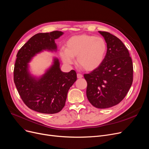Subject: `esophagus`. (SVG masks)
<instances>
[{
    "instance_id": "esophagus-1",
    "label": "esophagus",
    "mask_w": 149,
    "mask_h": 149,
    "mask_svg": "<svg viewBox=\"0 0 149 149\" xmlns=\"http://www.w3.org/2000/svg\"><path fill=\"white\" fill-rule=\"evenodd\" d=\"M77 78H78V79H81L83 77V75L81 74H79V73L77 74Z\"/></svg>"
}]
</instances>
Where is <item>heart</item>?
<instances>
[{
	"mask_svg": "<svg viewBox=\"0 0 149 149\" xmlns=\"http://www.w3.org/2000/svg\"><path fill=\"white\" fill-rule=\"evenodd\" d=\"M107 52V42L103 38L83 34L69 38L66 49H61L59 54L65 64H72L73 58L77 57L79 66L86 71H93L102 64Z\"/></svg>",
	"mask_w": 149,
	"mask_h": 149,
	"instance_id": "1",
	"label": "heart"
}]
</instances>
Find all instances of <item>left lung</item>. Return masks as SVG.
<instances>
[{
    "label": "left lung",
    "mask_w": 149,
    "mask_h": 149,
    "mask_svg": "<svg viewBox=\"0 0 149 149\" xmlns=\"http://www.w3.org/2000/svg\"><path fill=\"white\" fill-rule=\"evenodd\" d=\"M99 32L107 44L105 60L98 68L84 77L87 81L89 102L95 108H107L124 99L133 83V67L124 43L108 32Z\"/></svg>",
    "instance_id": "left-lung-1"
}]
</instances>
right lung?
Returning a JSON list of instances; mask_svg holds the SVG:
<instances>
[{"label": "right lung", "mask_w": 149, "mask_h": 149, "mask_svg": "<svg viewBox=\"0 0 149 149\" xmlns=\"http://www.w3.org/2000/svg\"><path fill=\"white\" fill-rule=\"evenodd\" d=\"M63 34L60 31L36 34L17 54L14 82L22 101L32 110L44 114L60 112L65 105L69 88L77 80L75 71L62 72L57 58H54L53 65L39 79L29 71L28 63L31 58L43 50L56 51L55 40Z\"/></svg>", "instance_id": "right-lung-1"}]
</instances>
